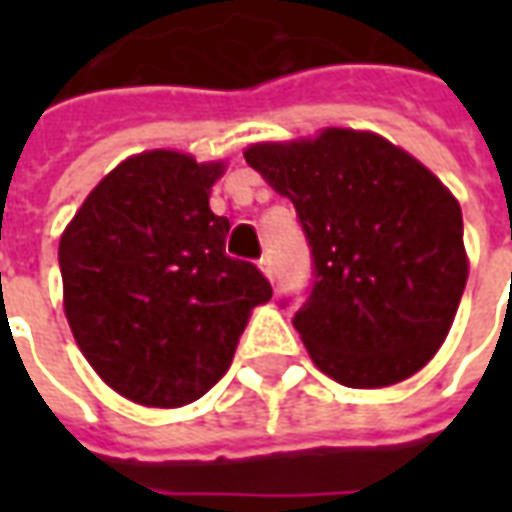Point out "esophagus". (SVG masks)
I'll return each instance as SVG.
<instances>
[{
    "label": "esophagus",
    "mask_w": 512,
    "mask_h": 512,
    "mask_svg": "<svg viewBox=\"0 0 512 512\" xmlns=\"http://www.w3.org/2000/svg\"><path fill=\"white\" fill-rule=\"evenodd\" d=\"M257 266H260V271H263V277L268 279V282H274V266H271V257H260V263H257Z\"/></svg>",
    "instance_id": "esophagus-1"
}]
</instances>
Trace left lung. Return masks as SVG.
Listing matches in <instances>:
<instances>
[{
  "mask_svg": "<svg viewBox=\"0 0 512 512\" xmlns=\"http://www.w3.org/2000/svg\"><path fill=\"white\" fill-rule=\"evenodd\" d=\"M244 158L293 202L312 246L315 285L293 326L315 367L351 389L419 373L447 340L469 277L455 194L373 131L255 142Z\"/></svg>",
  "mask_w": 512,
  "mask_h": 512,
  "instance_id": "8db88e82",
  "label": "left lung"
}]
</instances>
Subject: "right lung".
Masks as SVG:
<instances>
[{"instance_id":"add662e5","label":"right lung","mask_w":512,"mask_h":512,"mask_svg":"<svg viewBox=\"0 0 512 512\" xmlns=\"http://www.w3.org/2000/svg\"><path fill=\"white\" fill-rule=\"evenodd\" d=\"M224 161L145 150L101 178L60 238L62 310L84 359L117 395L150 408L194 403L227 373L271 285L224 255L211 211Z\"/></svg>"}]
</instances>
